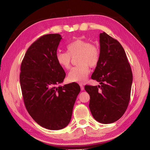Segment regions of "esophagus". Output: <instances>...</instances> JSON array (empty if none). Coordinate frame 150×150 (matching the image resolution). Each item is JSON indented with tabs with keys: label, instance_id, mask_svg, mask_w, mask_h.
Returning <instances> with one entry per match:
<instances>
[{
	"label": "esophagus",
	"instance_id": "obj_1",
	"mask_svg": "<svg viewBox=\"0 0 150 150\" xmlns=\"http://www.w3.org/2000/svg\"><path fill=\"white\" fill-rule=\"evenodd\" d=\"M80 87H81V90H82V91H83V90H84V86L83 85V84H82V83L80 84Z\"/></svg>",
	"mask_w": 150,
	"mask_h": 150
}]
</instances>
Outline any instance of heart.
Wrapping results in <instances>:
<instances>
[{
  "mask_svg": "<svg viewBox=\"0 0 150 150\" xmlns=\"http://www.w3.org/2000/svg\"><path fill=\"white\" fill-rule=\"evenodd\" d=\"M68 52L58 51L56 54L57 63L64 69H69L72 57L79 56L77 60L78 66L71 68L67 76L71 82L84 81L89 73V68L96 67L100 59L99 48L87 40L76 39L67 46Z\"/></svg>",
  "mask_w": 150,
  "mask_h": 150,
  "instance_id": "1",
  "label": "heart"
}]
</instances>
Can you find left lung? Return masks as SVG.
<instances>
[{
    "mask_svg": "<svg viewBox=\"0 0 150 150\" xmlns=\"http://www.w3.org/2000/svg\"><path fill=\"white\" fill-rule=\"evenodd\" d=\"M100 59L91 79L101 85H86L89 107L94 118L103 124L118 120L130 99L133 74L123 47L103 32L99 34Z\"/></svg>",
    "mask_w": 150,
    "mask_h": 150,
    "instance_id": "8db88e82",
    "label": "left lung"
}]
</instances>
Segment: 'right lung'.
I'll use <instances>...</instances> for the list:
<instances>
[{"label":"right lung","mask_w":150,"mask_h":150,"mask_svg":"<svg viewBox=\"0 0 150 150\" xmlns=\"http://www.w3.org/2000/svg\"><path fill=\"white\" fill-rule=\"evenodd\" d=\"M61 39L59 34L41 36L29 47L21 66L20 83L27 110L38 124L51 130L69 123L81 91L75 83L57 86L66 77L56 59Z\"/></svg>","instance_id":"right-lung-1"}]
</instances>
